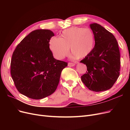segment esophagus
<instances>
[{
  "mask_svg": "<svg viewBox=\"0 0 130 130\" xmlns=\"http://www.w3.org/2000/svg\"><path fill=\"white\" fill-rule=\"evenodd\" d=\"M75 65V64L74 63H71V62H69L68 63V66L69 67H73Z\"/></svg>",
  "mask_w": 130,
  "mask_h": 130,
  "instance_id": "34e87169",
  "label": "esophagus"
}]
</instances>
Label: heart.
Listing matches in <instances>:
<instances>
[{"mask_svg":"<svg viewBox=\"0 0 130 130\" xmlns=\"http://www.w3.org/2000/svg\"><path fill=\"white\" fill-rule=\"evenodd\" d=\"M94 35L89 28L73 27L62 31L61 38L53 37L49 48L55 58L62 60L70 51L72 57L82 58L90 54L94 46Z\"/></svg>","mask_w":130,"mask_h":130,"instance_id":"heart-1","label":"heart"}]
</instances>
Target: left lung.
I'll list each match as a JSON object with an SVG mask.
<instances>
[{"label":"left lung","instance_id":"left-lung-1","mask_svg":"<svg viewBox=\"0 0 130 130\" xmlns=\"http://www.w3.org/2000/svg\"><path fill=\"white\" fill-rule=\"evenodd\" d=\"M94 35L92 52L80 61L87 72L81 80L89 90L101 92L111 88L120 74V60L118 44L114 35L97 23L90 24Z\"/></svg>","mask_w":130,"mask_h":130}]
</instances>
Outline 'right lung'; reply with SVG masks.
I'll return each mask as SVG.
<instances>
[{
  "label": "right lung",
  "instance_id": "obj_1",
  "mask_svg": "<svg viewBox=\"0 0 130 130\" xmlns=\"http://www.w3.org/2000/svg\"><path fill=\"white\" fill-rule=\"evenodd\" d=\"M54 36L49 30L30 32L18 44L11 61V74L18 92L33 99H41L56 89L62 70L68 66L57 60L49 48Z\"/></svg>",
  "mask_w": 130,
  "mask_h": 130
}]
</instances>
